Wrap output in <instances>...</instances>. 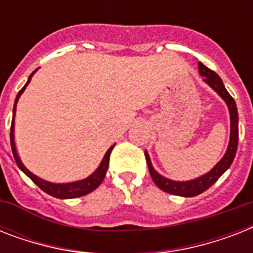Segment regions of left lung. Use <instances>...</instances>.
I'll return each mask as SVG.
<instances>
[{"mask_svg":"<svg viewBox=\"0 0 253 253\" xmlns=\"http://www.w3.org/2000/svg\"><path fill=\"white\" fill-rule=\"evenodd\" d=\"M198 71H200L201 76L204 77L205 83L210 85L224 99V102L227 103L228 111H230V125H231L230 143H228L227 151H226L223 158L220 159L219 163L210 172H208L204 176L197 177L194 180L189 181H173L167 178V177H163L162 174H159L154 169L152 164H151L150 156H148L146 151L144 154H146L147 166H148V169H150V174L152 177L154 182L158 185V188L162 189L163 192H167L169 194H174V196L194 197L201 194V193H204L206 189L210 188L231 167L232 162H234V158H235L236 155V150H238V139H239L238 122H239V117H238V109H236L235 101L230 95V93L226 90L222 79L214 71L209 69L202 63H198Z\"/></svg>","mask_w":253,"mask_h":253,"instance_id":"8db88e82","label":"left lung"}]
</instances>
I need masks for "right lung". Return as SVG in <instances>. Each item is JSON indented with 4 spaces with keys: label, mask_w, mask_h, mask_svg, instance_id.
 <instances>
[{
    "label": "right lung",
    "mask_w": 253,
    "mask_h": 253,
    "mask_svg": "<svg viewBox=\"0 0 253 253\" xmlns=\"http://www.w3.org/2000/svg\"><path fill=\"white\" fill-rule=\"evenodd\" d=\"M35 72H37V69L30 75L29 80H27L25 86L19 90V93L17 94V98H15V103H14L13 121H11V127H10V143H11V151H13L14 159H15L17 166L19 167V169H21L22 172L25 173L27 177H30V178H31L43 192H45L47 194H49V196L55 197V198H61V200L86 196V194H89V193H91L93 190H95V189L98 188L99 185H101V182L103 181V178H105V176H106L107 167H109V159H110V154L111 151H113V148H114V146H111L110 148L107 150V152L105 154V156H103L102 162H101L99 167L95 169L94 172L91 173L90 176L84 178V180L75 181V182H68V184H53V182L43 180L41 177L35 176L34 173L30 172L29 169L23 166V163L19 160V156H18L17 154V150H15V142H14V117H15V109H17L18 99H19L21 94L26 89V86L29 85V83L31 81V77L34 76V73Z\"/></svg>",
    "instance_id": "1"
}]
</instances>
